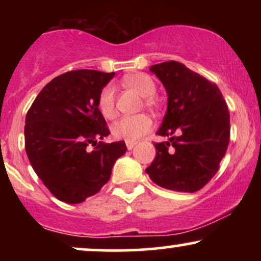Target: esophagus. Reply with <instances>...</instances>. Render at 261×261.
<instances>
[{"label":"esophagus","instance_id":"obj_1","mask_svg":"<svg viewBox=\"0 0 261 261\" xmlns=\"http://www.w3.org/2000/svg\"><path fill=\"white\" fill-rule=\"evenodd\" d=\"M135 145H136V142H135V141H126L127 149H133L135 147Z\"/></svg>","mask_w":261,"mask_h":261}]
</instances>
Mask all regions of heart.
Returning a JSON list of instances; mask_svg holds the SVG:
<instances>
[{
  "instance_id": "1",
  "label": "heart",
  "mask_w": 261,
  "mask_h": 261,
  "mask_svg": "<svg viewBox=\"0 0 261 261\" xmlns=\"http://www.w3.org/2000/svg\"><path fill=\"white\" fill-rule=\"evenodd\" d=\"M122 82L133 88L142 97H145V107L151 110L160 108V100L154 97L155 83L151 76L142 72L130 73L124 77ZM98 109L107 119L116 116L115 108V88L113 85H107L101 88L98 95ZM153 127V121L147 114H139L134 116H124L112 126V134L116 139L126 141H136L141 136L148 134Z\"/></svg>"
}]
</instances>
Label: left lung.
Here are the masks:
<instances>
[{"label": "left lung", "mask_w": 261, "mask_h": 261, "mask_svg": "<svg viewBox=\"0 0 261 261\" xmlns=\"http://www.w3.org/2000/svg\"><path fill=\"white\" fill-rule=\"evenodd\" d=\"M166 87L168 109L157 135L155 157L146 169L164 189L195 193L220 169L229 143V110L218 87L178 61L151 66Z\"/></svg>", "instance_id": "left-lung-1"}]
</instances>
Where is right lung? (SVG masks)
I'll use <instances>...</instances> for the list:
<instances>
[{"label":"right lung","instance_id":"add662e5","mask_svg":"<svg viewBox=\"0 0 261 261\" xmlns=\"http://www.w3.org/2000/svg\"><path fill=\"white\" fill-rule=\"evenodd\" d=\"M114 74L95 70L60 74L41 89L27 113V155L60 201L80 203L95 195L126 152L125 141H100L110 131L98 109V95Z\"/></svg>","mask_w":261,"mask_h":261}]
</instances>
